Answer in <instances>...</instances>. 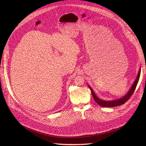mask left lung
<instances>
[{
	"mask_svg": "<svg viewBox=\"0 0 146 146\" xmlns=\"http://www.w3.org/2000/svg\"><path fill=\"white\" fill-rule=\"evenodd\" d=\"M140 73H141V68H140L139 73L137 74V78L135 79V80L134 81L133 85H132L131 88H130V89L129 90L128 92L123 97H122L120 99H117V100H113V101H104L102 100V99H101L100 98H99L98 97H97L96 96V95L95 94V92H94L93 89H92V88L88 85V87L89 88V89L91 90L92 92V96L94 99V100L95 101V102L100 106H102V107H115L117 106H119L121 105H123L124 104H125L128 99H129V98L132 96V95L133 94L134 92L135 89V88L137 85V83L139 82V79H140Z\"/></svg>",
	"mask_w": 146,
	"mask_h": 146,
	"instance_id": "obj_1",
	"label": "left lung"
}]
</instances>
